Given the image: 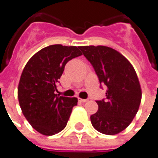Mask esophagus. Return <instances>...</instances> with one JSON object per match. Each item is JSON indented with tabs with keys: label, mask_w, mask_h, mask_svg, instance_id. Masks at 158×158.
Wrapping results in <instances>:
<instances>
[{
	"label": "esophagus",
	"mask_w": 158,
	"mask_h": 158,
	"mask_svg": "<svg viewBox=\"0 0 158 158\" xmlns=\"http://www.w3.org/2000/svg\"><path fill=\"white\" fill-rule=\"evenodd\" d=\"M80 101L81 102H83V103H85V102H87V101H89V99H80Z\"/></svg>",
	"instance_id": "1"
}]
</instances>
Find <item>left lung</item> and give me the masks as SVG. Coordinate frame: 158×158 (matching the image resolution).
I'll return each instance as SVG.
<instances>
[{"label": "left lung", "instance_id": "left-lung-1", "mask_svg": "<svg viewBox=\"0 0 158 158\" xmlns=\"http://www.w3.org/2000/svg\"><path fill=\"white\" fill-rule=\"evenodd\" d=\"M99 83L107 88L106 99L96 100L99 109L91 115L92 126L106 135L117 134L130 124L139 110L141 89L128 59L106 46H81Z\"/></svg>", "mask_w": 158, "mask_h": 158}]
</instances>
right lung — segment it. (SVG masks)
<instances>
[{
    "instance_id": "1",
    "label": "right lung",
    "mask_w": 158,
    "mask_h": 158,
    "mask_svg": "<svg viewBox=\"0 0 158 158\" xmlns=\"http://www.w3.org/2000/svg\"><path fill=\"white\" fill-rule=\"evenodd\" d=\"M82 55L80 47L54 44L45 47L28 60L20 77L18 98L22 113L38 132L51 136L63 130L76 98L56 94L65 66Z\"/></svg>"
}]
</instances>
